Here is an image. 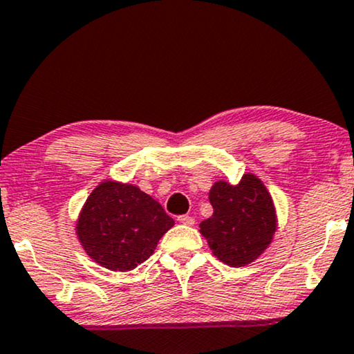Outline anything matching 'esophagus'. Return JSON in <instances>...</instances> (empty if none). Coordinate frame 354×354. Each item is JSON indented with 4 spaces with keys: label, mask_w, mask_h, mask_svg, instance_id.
<instances>
[{
    "label": "esophagus",
    "mask_w": 354,
    "mask_h": 354,
    "mask_svg": "<svg viewBox=\"0 0 354 354\" xmlns=\"http://www.w3.org/2000/svg\"><path fill=\"white\" fill-rule=\"evenodd\" d=\"M178 222L180 223H185V225H194V218H192L191 216H180L178 217Z\"/></svg>",
    "instance_id": "34e87169"
}]
</instances>
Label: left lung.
I'll use <instances>...</instances> for the list:
<instances>
[{"label": "left lung", "mask_w": 354, "mask_h": 354, "mask_svg": "<svg viewBox=\"0 0 354 354\" xmlns=\"http://www.w3.org/2000/svg\"><path fill=\"white\" fill-rule=\"evenodd\" d=\"M214 214L199 223L214 257L232 268L247 266L270 247L277 229L274 203L258 176L239 185L216 181L209 191Z\"/></svg>", "instance_id": "obj_1"}]
</instances>
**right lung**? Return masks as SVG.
Masks as SVG:
<instances>
[{
  "instance_id": "add662e5",
  "label": "right lung",
  "mask_w": 354,
  "mask_h": 354,
  "mask_svg": "<svg viewBox=\"0 0 354 354\" xmlns=\"http://www.w3.org/2000/svg\"><path fill=\"white\" fill-rule=\"evenodd\" d=\"M173 225V218L147 192L106 180L88 196L75 230L93 261L111 271H131L151 257Z\"/></svg>"
}]
</instances>
